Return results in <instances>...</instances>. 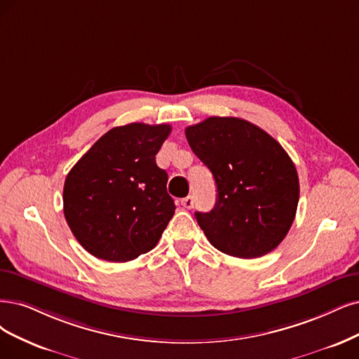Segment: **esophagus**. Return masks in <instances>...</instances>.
<instances>
[{
    "mask_svg": "<svg viewBox=\"0 0 359 359\" xmlns=\"http://www.w3.org/2000/svg\"><path fill=\"white\" fill-rule=\"evenodd\" d=\"M182 205H183L184 208H192V207H194V196H192V195L184 196L183 200H182Z\"/></svg>",
    "mask_w": 359,
    "mask_h": 359,
    "instance_id": "esophagus-1",
    "label": "esophagus"
}]
</instances>
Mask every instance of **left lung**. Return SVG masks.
<instances>
[{
    "mask_svg": "<svg viewBox=\"0 0 359 359\" xmlns=\"http://www.w3.org/2000/svg\"><path fill=\"white\" fill-rule=\"evenodd\" d=\"M184 133L216 180L215 208L195 213L210 244L240 259L268 255L296 217L294 163L266 131L241 118L210 116Z\"/></svg>",
    "mask_w": 359,
    "mask_h": 359,
    "instance_id": "8db88e82",
    "label": "left lung"
}]
</instances>
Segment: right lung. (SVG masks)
Masks as SVG:
<instances>
[{
  "mask_svg": "<svg viewBox=\"0 0 359 359\" xmlns=\"http://www.w3.org/2000/svg\"><path fill=\"white\" fill-rule=\"evenodd\" d=\"M170 133L168 124L114 127L68 172L65 219L90 255L130 262L158 244L176 210L155 161Z\"/></svg>",
  "mask_w": 359,
  "mask_h": 359,
  "instance_id": "add662e5",
  "label": "right lung"
}]
</instances>
